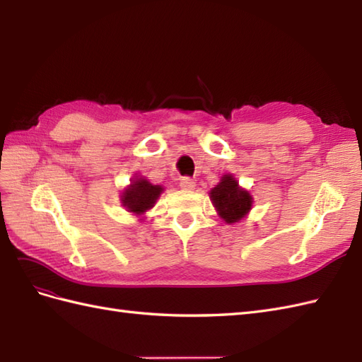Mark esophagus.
<instances>
[{
  "label": "esophagus",
  "instance_id": "obj_1",
  "mask_svg": "<svg viewBox=\"0 0 362 362\" xmlns=\"http://www.w3.org/2000/svg\"><path fill=\"white\" fill-rule=\"evenodd\" d=\"M196 182L192 180L191 177H182L180 179V188L182 189H194Z\"/></svg>",
  "mask_w": 362,
  "mask_h": 362
}]
</instances>
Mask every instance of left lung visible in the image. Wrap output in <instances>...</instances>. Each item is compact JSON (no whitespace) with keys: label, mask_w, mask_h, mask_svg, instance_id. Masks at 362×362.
<instances>
[{"label":"left lung","mask_w":362,"mask_h":362,"mask_svg":"<svg viewBox=\"0 0 362 362\" xmlns=\"http://www.w3.org/2000/svg\"><path fill=\"white\" fill-rule=\"evenodd\" d=\"M209 196L222 219L228 223L240 221L251 208V196L239 188L233 175H223L221 183L216 185Z\"/></svg>","instance_id":"1"}]
</instances>
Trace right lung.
Here are the masks:
<instances>
[{"mask_svg":"<svg viewBox=\"0 0 362 362\" xmlns=\"http://www.w3.org/2000/svg\"><path fill=\"white\" fill-rule=\"evenodd\" d=\"M162 191L163 188L158 187V185L149 183L145 179H136L131 183V187L123 192L122 202L131 213L141 214L154 206Z\"/></svg>","mask_w":362,"mask_h":362,"instance_id":"1","label":"right lung"}]
</instances>
